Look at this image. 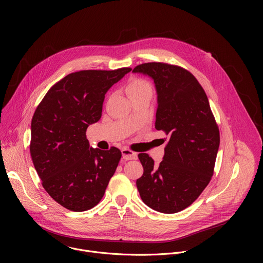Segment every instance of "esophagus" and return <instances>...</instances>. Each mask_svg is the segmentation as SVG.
Returning a JSON list of instances; mask_svg holds the SVG:
<instances>
[{
	"label": "esophagus",
	"mask_w": 263,
	"mask_h": 263,
	"mask_svg": "<svg viewBox=\"0 0 263 263\" xmlns=\"http://www.w3.org/2000/svg\"><path fill=\"white\" fill-rule=\"evenodd\" d=\"M122 154H123V158L126 159V160L137 159V153L131 151V149H129V148H123Z\"/></svg>",
	"instance_id": "obj_1"
}]
</instances>
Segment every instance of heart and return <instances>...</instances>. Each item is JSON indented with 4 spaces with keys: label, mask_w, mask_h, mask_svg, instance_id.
I'll use <instances>...</instances> for the list:
<instances>
[{
    "label": "heart",
    "mask_w": 263,
    "mask_h": 263,
    "mask_svg": "<svg viewBox=\"0 0 263 263\" xmlns=\"http://www.w3.org/2000/svg\"><path fill=\"white\" fill-rule=\"evenodd\" d=\"M126 91L130 99L143 96V95H149L153 96L154 89L152 84L149 83L147 80L139 77L132 78L128 81L127 86H126Z\"/></svg>",
    "instance_id": "b5f03b06"
}]
</instances>
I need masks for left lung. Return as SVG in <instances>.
<instances>
[{"label":"left lung","instance_id":"obj_1","mask_svg":"<svg viewBox=\"0 0 263 263\" xmlns=\"http://www.w3.org/2000/svg\"><path fill=\"white\" fill-rule=\"evenodd\" d=\"M134 72L154 79L158 107L155 128L168 136L158 166L146 153L138 154L143 167L136 180L145 205L162 213L191 206L209 184L213 173L219 130L205 90L187 69L164 62H147Z\"/></svg>","mask_w":263,"mask_h":263}]
</instances>
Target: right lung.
Segmentation results:
<instances>
[{"label": "right lung", "instance_id": "obj_1", "mask_svg": "<svg viewBox=\"0 0 263 263\" xmlns=\"http://www.w3.org/2000/svg\"><path fill=\"white\" fill-rule=\"evenodd\" d=\"M132 68L71 72L46 93L31 123L30 154L50 197L70 211H86L102 200L122 152L92 148L90 124L102 117L108 89Z\"/></svg>", "mask_w": 263, "mask_h": 263}]
</instances>
